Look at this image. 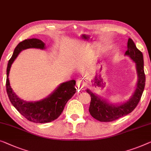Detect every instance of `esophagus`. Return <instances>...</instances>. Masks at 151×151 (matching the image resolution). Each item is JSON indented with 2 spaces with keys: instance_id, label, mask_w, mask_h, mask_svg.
Masks as SVG:
<instances>
[{
  "instance_id": "34e87169",
  "label": "esophagus",
  "mask_w": 151,
  "mask_h": 151,
  "mask_svg": "<svg viewBox=\"0 0 151 151\" xmlns=\"http://www.w3.org/2000/svg\"><path fill=\"white\" fill-rule=\"evenodd\" d=\"M76 89L78 90H81L85 88V83L82 79H78L76 81Z\"/></svg>"
}]
</instances>
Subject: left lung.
<instances>
[{"label": "left lung", "instance_id": "obj_1", "mask_svg": "<svg viewBox=\"0 0 151 151\" xmlns=\"http://www.w3.org/2000/svg\"><path fill=\"white\" fill-rule=\"evenodd\" d=\"M127 49L125 55H129L136 62L138 75L136 89L132 98L125 104L116 106L109 104L105 100H101L89 89H87V92L91 96L89 109L90 114L101 122H111L132 112L137 106L142 95L146 81L142 53L137 49L136 45L131 39H128Z\"/></svg>", "mask_w": 151, "mask_h": 151}]
</instances>
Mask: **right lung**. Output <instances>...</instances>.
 I'll use <instances>...</instances> for the list:
<instances>
[{
	"instance_id": "obj_1",
	"label": "right lung",
	"mask_w": 151,
	"mask_h": 151,
	"mask_svg": "<svg viewBox=\"0 0 151 151\" xmlns=\"http://www.w3.org/2000/svg\"><path fill=\"white\" fill-rule=\"evenodd\" d=\"M28 48L43 49L45 44L39 39H31L20 42L15 47L12 57L9 60L6 68V93L13 106L29 121L37 123L51 122L59 117L67 102L75 93L76 81L71 80L62 83L48 98L39 102H28L18 98L10 86L9 74L11 64L18 54L21 51Z\"/></svg>"
}]
</instances>
